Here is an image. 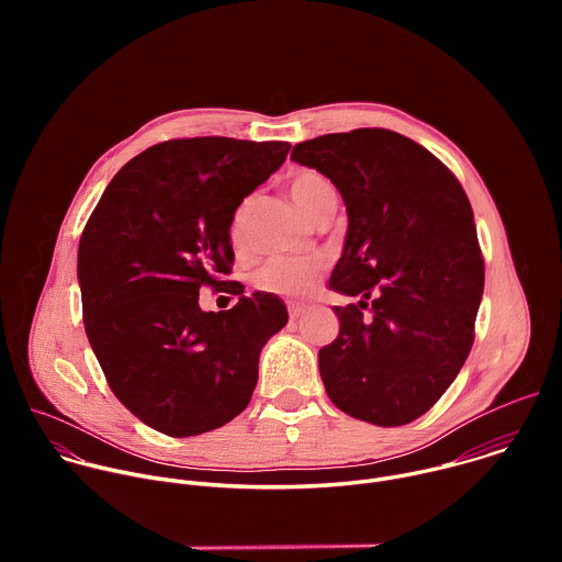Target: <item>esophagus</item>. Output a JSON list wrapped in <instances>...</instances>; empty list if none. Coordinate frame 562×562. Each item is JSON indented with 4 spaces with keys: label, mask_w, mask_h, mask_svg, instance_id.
Here are the masks:
<instances>
[{
    "label": "esophagus",
    "mask_w": 562,
    "mask_h": 562,
    "mask_svg": "<svg viewBox=\"0 0 562 562\" xmlns=\"http://www.w3.org/2000/svg\"><path fill=\"white\" fill-rule=\"evenodd\" d=\"M304 313H306L304 306H300V304H289V317H291V319H297V317H302Z\"/></svg>",
    "instance_id": "1"
}]
</instances>
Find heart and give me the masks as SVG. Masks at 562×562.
<instances>
[{
	"mask_svg": "<svg viewBox=\"0 0 562 562\" xmlns=\"http://www.w3.org/2000/svg\"><path fill=\"white\" fill-rule=\"evenodd\" d=\"M293 202L300 206V211L306 217H313L319 209L338 202L336 187L315 171H300L293 176L289 184ZM247 217V204L237 209L233 217L231 233L237 237L243 231ZM319 273H323V262L315 258H269L254 276V282L258 289L286 295V297H304L313 291Z\"/></svg>",
	"mask_w": 562,
	"mask_h": 562,
	"instance_id": "obj_1",
	"label": "heart"
}]
</instances>
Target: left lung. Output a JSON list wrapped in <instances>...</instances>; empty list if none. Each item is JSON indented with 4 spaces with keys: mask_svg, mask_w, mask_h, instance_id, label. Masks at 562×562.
<instances>
[{
    "mask_svg": "<svg viewBox=\"0 0 562 562\" xmlns=\"http://www.w3.org/2000/svg\"><path fill=\"white\" fill-rule=\"evenodd\" d=\"M291 159L327 176L349 217L329 286L360 302L334 306L340 334L317 353L325 389L358 420L407 425L473 345L485 262L471 204L436 155L386 128L319 135Z\"/></svg>",
    "mask_w": 562,
    "mask_h": 562,
    "instance_id": "left-lung-1",
    "label": "left lung"
}]
</instances>
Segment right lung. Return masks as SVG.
I'll return each instance as SVG.
<instances>
[{
    "label": "right lung",
    "mask_w": 562,
    "mask_h": 562,
    "mask_svg": "<svg viewBox=\"0 0 562 562\" xmlns=\"http://www.w3.org/2000/svg\"><path fill=\"white\" fill-rule=\"evenodd\" d=\"M289 148L233 137L155 144L117 171L85 226L77 280L89 342L120 403L159 434L200 436L243 414L260 351L286 325L273 293L217 313L198 300L202 284L231 273L233 215Z\"/></svg>",
    "instance_id": "obj_1"
}]
</instances>
